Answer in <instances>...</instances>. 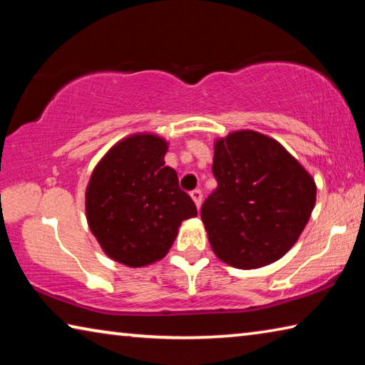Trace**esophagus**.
<instances>
[{
  "label": "esophagus",
  "mask_w": 365,
  "mask_h": 365,
  "mask_svg": "<svg viewBox=\"0 0 365 365\" xmlns=\"http://www.w3.org/2000/svg\"><path fill=\"white\" fill-rule=\"evenodd\" d=\"M190 196L193 197V201H195V205H196V207L200 209V206H201V202H202V193H201V190H193L190 193Z\"/></svg>",
  "instance_id": "esophagus-1"
}]
</instances>
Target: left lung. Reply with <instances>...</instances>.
Here are the masks:
<instances>
[{"label": "left lung", "mask_w": 365, "mask_h": 365, "mask_svg": "<svg viewBox=\"0 0 365 365\" xmlns=\"http://www.w3.org/2000/svg\"><path fill=\"white\" fill-rule=\"evenodd\" d=\"M215 188L201 219L220 261L257 269L285 256L316 205V183L279 141L238 130L215 141Z\"/></svg>", "instance_id": "1"}]
</instances>
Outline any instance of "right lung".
<instances>
[{
	"label": "right lung",
	"mask_w": 365,
	"mask_h": 365,
	"mask_svg": "<svg viewBox=\"0 0 365 365\" xmlns=\"http://www.w3.org/2000/svg\"><path fill=\"white\" fill-rule=\"evenodd\" d=\"M168 143L150 133L132 135L106 153L91 174L85 207L103 251L128 267L163 259L183 220L197 214L168 168Z\"/></svg>",
	"instance_id": "add662e5"
}]
</instances>
